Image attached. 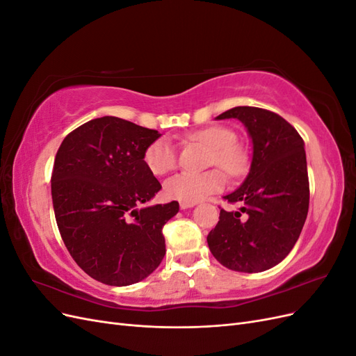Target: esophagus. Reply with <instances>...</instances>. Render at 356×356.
I'll return each instance as SVG.
<instances>
[{
  "label": "esophagus",
  "instance_id": "1",
  "mask_svg": "<svg viewBox=\"0 0 356 356\" xmlns=\"http://www.w3.org/2000/svg\"><path fill=\"white\" fill-rule=\"evenodd\" d=\"M196 203H191V202H181L179 203V207H181V209H187V208H193L195 207Z\"/></svg>",
  "mask_w": 356,
  "mask_h": 356
}]
</instances>
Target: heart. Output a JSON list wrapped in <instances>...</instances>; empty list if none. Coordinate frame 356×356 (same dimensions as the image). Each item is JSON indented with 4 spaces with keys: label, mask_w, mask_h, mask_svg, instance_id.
I'll use <instances>...</instances> for the list:
<instances>
[{
    "label": "heart",
    "mask_w": 356,
    "mask_h": 356,
    "mask_svg": "<svg viewBox=\"0 0 356 356\" xmlns=\"http://www.w3.org/2000/svg\"><path fill=\"white\" fill-rule=\"evenodd\" d=\"M191 143L202 144L209 148V166H218L232 177L239 175L245 166V156L241 147L236 144L238 136L229 127L209 126L187 135ZM178 156L175 145L168 138H159L149 144L144 152V163L154 175H165L174 170ZM224 187V175L213 169L203 174L182 172L166 181L165 193L169 199L181 202H199Z\"/></svg>",
    "instance_id": "b5f03b06"
}]
</instances>
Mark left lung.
Masks as SVG:
<instances>
[{"label":"left lung","instance_id":"8db88e82","mask_svg":"<svg viewBox=\"0 0 356 356\" xmlns=\"http://www.w3.org/2000/svg\"><path fill=\"white\" fill-rule=\"evenodd\" d=\"M217 118L241 120L254 152L243 184L224 196L241 209L220 211V221L208 234L209 250L230 270L264 272L291 252L307 217L303 138L285 118L257 106H234Z\"/></svg>","mask_w":356,"mask_h":356}]
</instances>
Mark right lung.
<instances>
[{"instance_id": "1", "label": "right lung", "mask_w": 356, "mask_h": 356, "mask_svg": "<svg viewBox=\"0 0 356 356\" xmlns=\"http://www.w3.org/2000/svg\"><path fill=\"white\" fill-rule=\"evenodd\" d=\"M154 129L105 115L63 139L51 172V199L68 252L90 277L126 286L152 275L166 254L170 202L139 209L161 188L144 163Z\"/></svg>"}]
</instances>
